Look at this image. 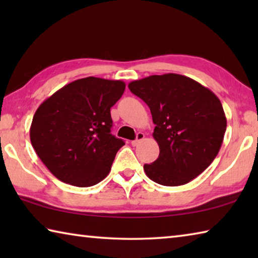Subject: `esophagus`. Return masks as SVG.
Here are the masks:
<instances>
[{"label": "esophagus", "mask_w": 258, "mask_h": 258, "mask_svg": "<svg viewBox=\"0 0 258 258\" xmlns=\"http://www.w3.org/2000/svg\"><path fill=\"white\" fill-rule=\"evenodd\" d=\"M142 140H145V134H143L142 132H139L137 134V139L134 140V141H132V146L133 147H137L140 142L142 141Z\"/></svg>", "instance_id": "34e87169"}]
</instances>
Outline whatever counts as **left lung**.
Masks as SVG:
<instances>
[{
	"instance_id": "8db88e82",
	"label": "left lung",
	"mask_w": 258,
	"mask_h": 258,
	"mask_svg": "<svg viewBox=\"0 0 258 258\" xmlns=\"http://www.w3.org/2000/svg\"><path fill=\"white\" fill-rule=\"evenodd\" d=\"M128 89L148 104L156 125L152 137L159 156L143 166L147 176L177 186L200 175L223 143L226 117L220 99L192 78L172 73L133 81Z\"/></svg>"
}]
</instances>
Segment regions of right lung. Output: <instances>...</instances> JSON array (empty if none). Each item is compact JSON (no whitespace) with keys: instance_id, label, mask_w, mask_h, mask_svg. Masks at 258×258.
<instances>
[{"instance_id":"right-lung-1","label":"right lung","mask_w":258,"mask_h":258,"mask_svg":"<svg viewBox=\"0 0 258 258\" xmlns=\"http://www.w3.org/2000/svg\"><path fill=\"white\" fill-rule=\"evenodd\" d=\"M124 91V82L91 76L61 87L37 108L30 142L58 180L86 187L108 175L125 145L110 133V108Z\"/></svg>"}]
</instances>
